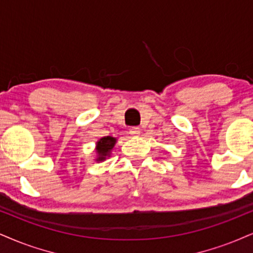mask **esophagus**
<instances>
[{"label": "esophagus", "mask_w": 253, "mask_h": 253, "mask_svg": "<svg viewBox=\"0 0 253 253\" xmlns=\"http://www.w3.org/2000/svg\"><path fill=\"white\" fill-rule=\"evenodd\" d=\"M139 133H141V129H139V127H137V126L130 127V135H132V136H138Z\"/></svg>", "instance_id": "1"}]
</instances>
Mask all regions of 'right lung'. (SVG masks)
Instances as JSON below:
<instances>
[{
  "mask_svg": "<svg viewBox=\"0 0 253 253\" xmlns=\"http://www.w3.org/2000/svg\"><path fill=\"white\" fill-rule=\"evenodd\" d=\"M115 143H116V138L114 137L107 136V137H103V138L99 139L97 142V148H96V151L98 154V162L104 161L107 158V156L110 155L111 149L114 148Z\"/></svg>",
  "mask_w": 253,
  "mask_h": 253,
  "instance_id": "1",
  "label": "right lung"
}]
</instances>
